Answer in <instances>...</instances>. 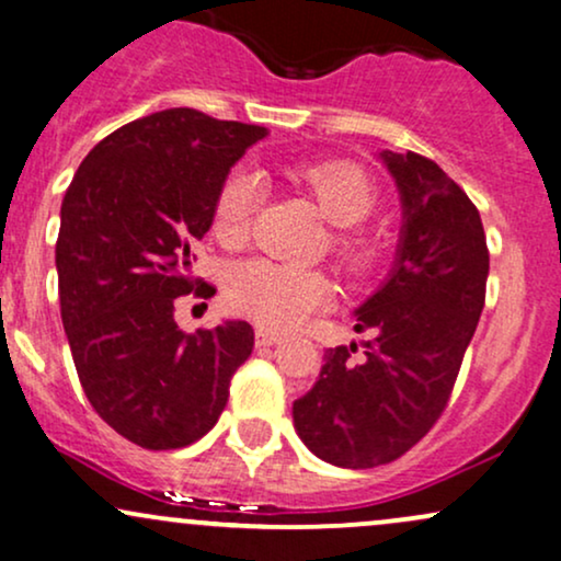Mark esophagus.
I'll list each match as a JSON object with an SVG mask.
<instances>
[{"label": "esophagus", "mask_w": 561, "mask_h": 561, "mask_svg": "<svg viewBox=\"0 0 561 561\" xmlns=\"http://www.w3.org/2000/svg\"><path fill=\"white\" fill-rule=\"evenodd\" d=\"M278 341H280V333L267 331V328H256V333H254L256 346H273V344H278Z\"/></svg>", "instance_id": "1"}]
</instances>
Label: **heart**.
Returning <instances> with one entry per match:
<instances>
[{
    "mask_svg": "<svg viewBox=\"0 0 561 561\" xmlns=\"http://www.w3.org/2000/svg\"><path fill=\"white\" fill-rule=\"evenodd\" d=\"M301 188L318 202L322 217L335 228H354L373 213L375 186L359 164L331 160L299 168L294 173ZM262 199V183L256 173L236 168L226 175L215 196L213 233L226 247L247 241L256 207ZM333 256L348 273L365 270L370 252L365 241L352 233L333 239ZM226 299L236 312L247 314L273 331L301 325L314 309L331 299V283L318 270H299L270 260H249L228 273Z\"/></svg>",
    "mask_w": 561,
    "mask_h": 561,
    "instance_id": "1",
    "label": "heart"
}]
</instances>
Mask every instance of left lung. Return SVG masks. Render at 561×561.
<instances>
[{
	"label": "left lung",
	"instance_id": "obj_1",
	"mask_svg": "<svg viewBox=\"0 0 561 561\" xmlns=\"http://www.w3.org/2000/svg\"><path fill=\"white\" fill-rule=\"evenodd\" d=\"M401 194L391 275L357 309V344L328 348L318 383L294 401L314 457L348 470L399 459L436 425L485 305L489 247L470 196L423 154L380 151Z\"/></svg>",
	"mask_w": 561,
	"mask_h": 561
}]
</instances>
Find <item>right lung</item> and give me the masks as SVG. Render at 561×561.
Instances as JSON below:
<instances>
[{
	"label": "right lung",
	"instance_id": "obj_1",
	"mask_svg": "<svg viewBox=\"0 0 561 561\" xmlns=\"http://www.w3.org/2000/svg\"><path fill=\"white\" fill-rule=\"evenodd\" d=\"M262 125L173 107L138 117L85 154L65 191L55 249L59 312L99 417L151 451L194 444L226 410L254 348L243 320L183 333L175 299L196 287L194 243L220 183Z\"/></svg>",
	"mask_w": 561,
	"mask_h": 561
}]
</instances>
